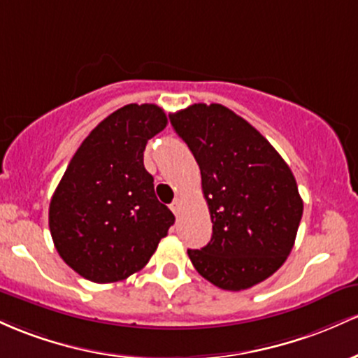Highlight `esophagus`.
<instances>
[{
	"label": "esophagus",
	"mask_w": 358,
	"mask_h": 358,
	"mask_svg": "<svg viewBox=\"0 0 358 358\" xmlns=\"http://www.w3.org/2000/svg\"><path fill=\"white\" fill-rule=\"evenodd\" d=\"M171 210H172V213H174L176 216L179 215V211H180V199H176L174 203L171 204Z\"/></svg>",
	"instance_id": "34e87169"
}]
</instances>
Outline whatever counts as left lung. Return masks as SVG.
<instances>
[{
    "label": "left lung",
    "instance_id": "8db88e82",
    "mask_svg": "<svg viewBox=\"0 0 358 358\" xmlns=\"http://www.w3.org/2000/svg\"><path fill=\"white\" fill-rule=\"evenodd\" d=\"M169 118L198 162L213 223L210 243L187 250L192 266L224 291L262 282L286 262L303 216L291 169L223 104H191Z\"/></svg>",
    "mask_w": 358,
    "mask_h": 358
}]
</instances>
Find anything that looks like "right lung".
<instances>
[{
  "instance_id": "add662e5",
  "label": "right lung",
  "mask_w": 358,
  "mask_h": 358,
  "mask_svg": "<svg viewBox=\"0 0 358 358\" xmlns=\"http://www.w3.org/2000/svg\"><path fill=\"white\" fill-rule=\"evenodd\" d=\"M166 125L157 104H127L71 159L50 199L49 228L59 255L84 279L106 284L138 272L174 224L143 166L147 142Z\"/></svg>"
}]
</instances>
